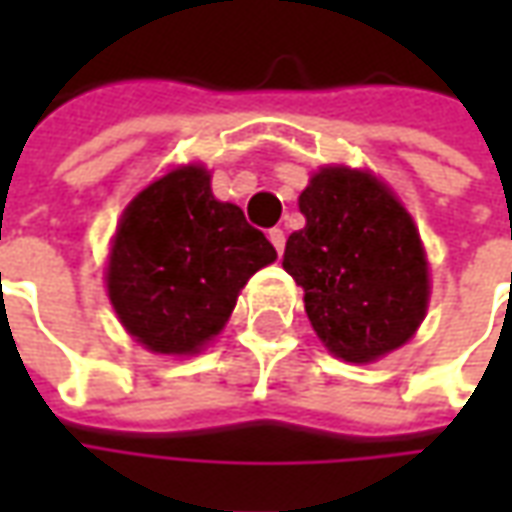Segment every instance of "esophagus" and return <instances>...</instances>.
<instances>
[{
	"label": "esophagus",
	"mask_w": 512,
	"mask_h": 512,
	"mask_svg": "<svg viewBox=\"0 0 512 512\" xmlns=\"http://www.w3.org/2000/svg\"><path fill=\"white\" fill-rule=\"evenodd\" d=\"M268 241L274 244V249H277V255H282V249H285V233H282L279 227H274V230H268Z\"/></svg>",
	"instance_id": "34e87169"
}]
</instances>
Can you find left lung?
<instances>
[{"instance_id":"1","label":"left lung","mask_w":512,"mask_h":512,"mask_svg":"<svg viewBox=\"0 0 512 512\" xmlns=\"http://www.w3.org/2000/svg\"><path fill=\"white\" fill-rule=\"evenodd\" d=\"M299 211L307 224L288 238L282 268L304 288L321 343L354 365L408 343L430 296L411 213L376 175L348 167L318 169Z\"/></svg>"}]
</instances>
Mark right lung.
Instances as JSON below:
<instances>
[{
	"instance_id": "right-lung-1",
	"label": "right lung",
	"mask_w": 512,
	"mask_h": 512,
	"mask_svg": "<svg viewBox=\"0 0 512 512\" xmlns=\"http://www.w3.org/2000/svg\"><path fill=\"white\" fill-rule=\"evenodd\" d=\"M277 249L211 172L186 164L136 194L112 238L106 290L126 332L153 354L191 356L222 332L246 279Z\"/></svg>"
}]
</instances>
